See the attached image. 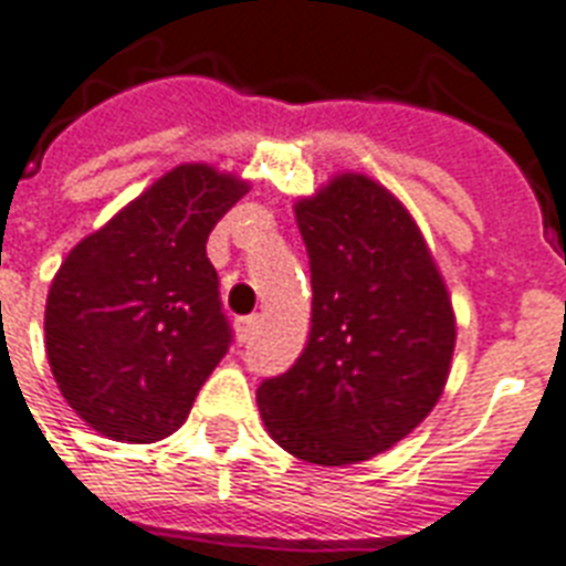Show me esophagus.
Wrapping results in <instances>:
<instances>
[{
    "instance_id": "34e87169",
    "label": "esophagus",
    "mask_w": 566,
    "mask_h": 566,
    "mask_svg": "<svg viewBox=\"0 0 566 566\" xmlns=\"http://www.w3.org/2000/svg\"><path fill=\"white\" fill-rule=\"evenodd\" d=\"M258 326H261V317H258V314L240 317L238 323H234V328H238V340H240V344H247V340H252V335H255V332H258Z\"/></svg>"
}]
</instances>
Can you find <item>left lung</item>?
I'll return each mask as SVG.
<instances>
[{
  "instance_id": "1",
  "label": "left lung",
  "mask_w": 566,
  "mask_h": 566,
  "mask_svg": "<svg viewBox=\"0 0 566 566\" xmlns=\"http://www.w3.org/2000/svg\"><path fill=\"white\" fill-rule=\"evenodd\" d=\"M311 264V335L258 408L291 455L344 467L420 426L447 385L455 314L405 205L361 172L296 202Z\"/></svg>"
}]
</instances>
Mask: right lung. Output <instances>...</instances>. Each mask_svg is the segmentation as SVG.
Listing matches in <instances>:
<instances>
[{"label":"right lung","instance_id":"right-lung-1","mask_svg":"<svg viewBox=\"0 0 566 566\" xmlns=\"http://www.w3.org/2000/svg\"><path fill=\"white\" fill-rule=\"evenodd\" d=\"M247 190L208 164H181L87 234L52 279L49 367L70 408L105 438L172 434L229 353L205 243Z\"/></svg>","mask_w":566,"mask_h":566}]
</instances>
